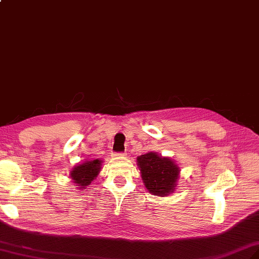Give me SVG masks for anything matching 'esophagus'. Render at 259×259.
Masks as SVG:
<instances>
[{
	"label": "esophagus",
	"mask_w": 259,
	"mask_h": 259,
	"mask_svg": "<svg viewBox=\"0 0 259 259\" xmlns=\"http://www.w3.org/2000/svg\"><path fill=\"white\" fill-rule=\"evenodd\" d=\"M114 155H115V156H124L125 153H115Z\"/></svg>",
	"instance_id": "34e87169"
}]
</instances>
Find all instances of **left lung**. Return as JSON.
<instances>
[{
  "instance_id": "8db88e82",
  "label": "left lung",
  "mask_w": 259,
  "mask_h": 259,
  "mask_svg": "<svg viewBox=\"0 0 259 259\" xmlns=\"http://www.w3.org/2000/svg\"><path fill=\"white\" fill-rule=\"evenodd\" d=\"M138 166L141 170L143 183L154 196H167L176 187L180 168L167 157L153 152L138 157Z\"/></svg>"
}]
</instances>
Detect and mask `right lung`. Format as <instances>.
I'll return each instance as SVG.
<instances>
[{
	"instance_id": "right-lung-1",
	"label": "right lung",
	"mask_w": 259,
	"mask_h": 259,
	"mask_svg": "<svg viewBox=\"0 0 259 259\" xmlns=\"http://www.w3.org/2000/svg\"><path fill=\"white\" fill-rule=\"evenodd\" d=\"M102 161L99 160H93V161H86L85 163L75 166L71 170V178L77 184L79 188H86L89 185L94 181V178L98 175L99 170H101Z\"/></svg>"
}]
</instances>
